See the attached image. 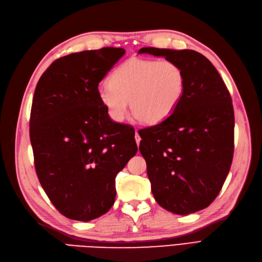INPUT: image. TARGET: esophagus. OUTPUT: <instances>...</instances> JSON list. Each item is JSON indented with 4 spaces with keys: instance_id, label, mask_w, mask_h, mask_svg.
Returning a JSON list of instances; mask_svg holds the SVG:
<instances>
[{
    "instance_id": "34e87169",
    "label": "esophagus",
    "mask_w": 262,
    "mask_h": 262,
    "mask_svg": "<svg viewBox=\"0 0 262 262\" xmlns=\"http://www.w3.org/2000/svg\"><path fill=\"white\" fill-rule=\"evenodd\" d=\"M136 142H137V144L139 146L140 145V142H141V137L139 136L138 132H136Z\"/></svg>"
}]
</instances>
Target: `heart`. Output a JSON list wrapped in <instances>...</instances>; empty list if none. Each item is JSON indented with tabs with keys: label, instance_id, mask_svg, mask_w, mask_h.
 <instances>
[{
	"label": "heart",
	"instance_id": "1",
	"mask_svg": "<svg viewBox=\"0 0 262 262\" xmlns=\"http://www.w3.org/2000/svg\"><path fill=\"white\" fill-rule=\"evenodd\" d=\"M185 89V73L177 63L134 58L119 66L110 82L100 84L97 93L114 121L123 120L130 100L133 115L143 123L153 125L173 113Z\"/></svg>",
	"mask_w": 262,
	"mask_h": 262
}]
</instances>
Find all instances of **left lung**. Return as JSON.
I'll return each mask as SVG.
<instances>
[{
  "instance_id": "8db88e82",
  "label": "left lung",
  "mask_w": 262,
  "mask_h": 262,
  "mask_svg": "<svg viewBox=\"0 0 262 262\" xmlns=\"http://www.w3.org/2000/svg\"><path fill=\"white\" fill-rule=\"evenodd\" d=\"M177 63L182 99L161 123L139 130L150 189L162 208L180 215L203 210L220 193L234 153V109L217 70L193 50L142 48Z\"/></svg>"
}]
</instances>
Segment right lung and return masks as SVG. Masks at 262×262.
Wrapping results in <instances>:
<instances>
[{
    "label": "right lung",
    "instance_id": "add662e5",
    "mask_svg": "<svg viewBox=\"0 0 262 262\" xmlns=\"http://www.w3.org/2000/svg\"><path fill=\"white\" fill-rule=\"evenodd\" d=\"M123 48L71 53L55 60L36 86L30 112L35 168L50 201L68 219L89 222L116 199V176L138 146L134 129L110 119L98 84Z\"/></svg>",
    "mask_w": 262,
    "mask_h": 262
}]
</instances>
